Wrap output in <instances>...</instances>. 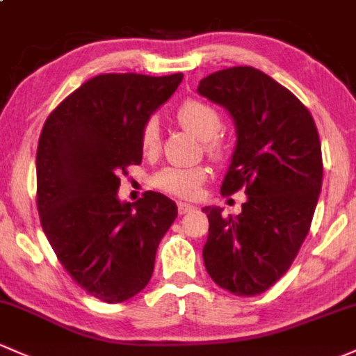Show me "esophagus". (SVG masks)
Returning <instances> with one entry per match:
<instances>
[{
  "label": "esophagus",
  "instance_id": "34e87169",
  "mask_svg": "<svg viewBox=\"0 0 356 356\" xmlns=\"http://www.w3.org/2000/svg\"><path fill=\"white\" fill-rule=\"evenodd\" d=\"M195 209H197V207H195V205L186 204V202H179V204H178V212H179V216H185V213L193 212Z\"/></svg>",
  "mask_w": 356,
  "mask_h": 356
}]
</instances>
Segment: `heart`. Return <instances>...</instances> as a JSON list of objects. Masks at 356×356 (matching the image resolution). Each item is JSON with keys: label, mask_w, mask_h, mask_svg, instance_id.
Listing matches in <instances>:
<instances>
[{"label": "heart", "mask_w": 356, "mask_h": 356, "mask_svg": "<svg viewBox=\"0 0 356 356\" xmlns=\"http://www.w3.org/2000/svg\"><path fill=\"white\" fill-rule=\"evenodd\" d=\"M177 120L183 129L192 132L197 139L204 140L205 149L210 154H219L222 151L217 134L220 131V115L212 105L202 100H186L177 110ZM140 149L146 156H152L159 149V125L156 120H147L140 131ZM209 170L205 166L177 168L168 166L154 175L152 183L159 190L178 197H195L202 183L207 179Z\"/></svg>", "instance_id": "1"}]
</instances>
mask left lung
Returning a JSON list of instances; mask_svg holds the SVG:
<instances>
[{
    "mask_svg": "<svg viewBox=\"0 0 356 356\" xmlns=\"http://www.w3.org/2000/svg\"><path fill=\"white\" fill-rule=\"evenodd\" d=\"M197 91L234 122L236 147L220 192L248 195L236 217L204 209L205 268L234 296H258L290 268L311 227L323 185L319 134L299 98L254 67L213 72Z\"/></svg>",
    "mask_w": 356,
    "mask_h": 356,
    "instance_id": "left-lung-1",
    "label": "left lung"
}]
</instances>
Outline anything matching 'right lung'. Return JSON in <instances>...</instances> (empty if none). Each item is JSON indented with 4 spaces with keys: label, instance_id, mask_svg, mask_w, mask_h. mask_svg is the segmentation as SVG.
<instances>
[{
    "label": "right lung",
    "instance_id": "obj_1",
    "mask_svg": "<svg viewBox=\"0 0 356 356\" xmlns=\"http://www.w3.org/2000/svg\"><path fill=\"white\" fill-rule=\"evenodd\" d=\"M183 74H100L72 91L45 120L37 149V209L44 234L72 280L108 304L149 284L156 251L178 216L147 192L118 198L120 173L140 164V131Z\"/></svg>",
    "mask_w": 356,
    "mask_h": 356
}]
</instances>
